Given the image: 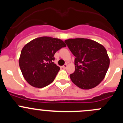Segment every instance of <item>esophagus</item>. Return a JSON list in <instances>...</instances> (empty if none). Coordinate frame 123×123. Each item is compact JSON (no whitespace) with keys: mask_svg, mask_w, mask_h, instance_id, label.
I'll use <instances>...</instances> for the list:
<instances>
[{"mask_svg":"<svg viewBox=\"0 0 123 123\" xmlns=\"http://www.w3.org/2000/svg\"><path fill=\"white\" fill-rule=\"evenodd\" d=\"M67 64H65V65H63V66H62V68H63V69H65V68H67Z\"/></svg>","mask_w":123,"mask_h":123,"instance_id":"1","label":"esophagus"}]
</instances>
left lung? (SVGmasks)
I'll use <instances>...</instances> for the list:
<instances>
[{
    "mask_svg": "<svg viewBox=\"0 0 123 123\" xmlns=\"http://www.w3.org/2000/svg\"><path fill=\"white\" fill-rule=\"evenodd\" d=\"M65 42L75 56V71L69 75L72 82L82 89L98 86L105 78L110 65L105 47L84 38L69 39Z\"/></svg>",
    "mask_w": 123,
    "mask_h": 123,
    "instance_id": "left-lung-1",
    "label": "left lung"
}]
</instances>
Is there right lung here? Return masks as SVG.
<instances>
[{
  "mask_svg": "<svg viewBox=\"0 0 123 123\" xmlns=\"http://www.w3.org/2000/svg\"><path fill=\"white\" fill-rule=\"evenodd\" d=\"M65 47L63 41L50 37L36 38L26 44L19 59V68L26 81L37 88L52 83L60 69L53 62L54 55Z\"/></svg>",
  "mask_w": 123,
  "mask_h": 123,
  "instance_id": "obj_1",
  "label": "right lung"
}]
</instances>
